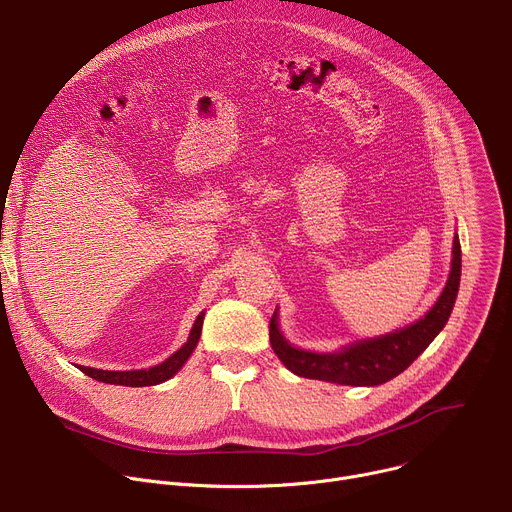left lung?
<instances>
[{"label": "left lung", "mask_w": 512, "mask_h": 512, "mask_svg": "<svg viewBox=\"0 0 512 512\" xmlns=\"http://www.w3.org/2000/svg\"><path fill=\"white\" fill-rule=\"evenodd\" d=\"M452 255V271L442 296L419 322L379 338L356 342L334 354H316L287 344L277 328V318L273 314L269 322V340L273 352L291 373L306 379L352 387H373L395 379L440 334L452 314L462 273V251L458 235L454 237Z\"/></svg>", "instance_id": "obj_1"}]
</instances>
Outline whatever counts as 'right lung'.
I'll use <instances>...</instances> for the list:
<instances>
[{"label":"right lung","mask_w":512,"mask_h":512,"mask_svg":"<svg viewBox=\"0 0 512 512\" xmlns=\"http://www.w3.org/2000/svg\"><path fill=\"white\" fill-rule=\"evenodd\" d=\"M202 320H204V314H200L196 318L188 342L178 352H174L168 360H164L162 364H158V367H152L148 371H99V369H89V367H79V369L87 377L101 381V383H109V385H123V387L160 385V383L168 381L170 377H174L182 369V364L188 360V356L196 348L200 332H202Z\"/></svg>","instance_id":"obj_1"}]
</instances>
